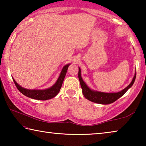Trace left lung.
Instances as JSON below:
<instances>
[{
	"instance_id": "8db88e82",
	"label": "left lung",
	"mask_w": 146,
	"mask_h": 146,
	"mask_svg": "<svg viewBox=\"0 0 146 146\" xmlns=\"http://www.w3.org/2000/svg\"><path fill=\"white\" fill-rule=\"evenodd\" d=\"M78 76L79 81H80L81 88H82V93L85 98L91 101V102L106 105L110 104L114 102L115 101L118 100V98L124 95L125 92H126L130 88H131V86L135 82L136 78V72L135 73L134 77H133L131 82L126 88L123 89L122 91L116 93L101 92V91H96L91 89L87 84H86L84 81L83 80L82 76H81V70L80 68H78Z\"/></svg>"
}]
</instances>
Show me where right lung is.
I'll return each instance as SVG.
<instances>
[{"mask_svg":"<svg viewBox=\"0 0 146 146\" xmlns=\"http://www.w3.org/2000/svg\"><path fill=\"white\" fill-rule=\"evenodd\" d=\"M70 64H66L64 66L56 82L51 87L45 89V90H28V89L24 88L20 86L13 78V80L14 81V83L15 84L16 87L19 90L20 92L26 96V97L39 100H49L55 97L60 91L64 79L65 78L66 74L67 73L68 67L70 66Z\"/></svg>","mask_w":146,"mask_h":146,"instance_id":"right-lung-1","label":"right lung"}]
</instances>
